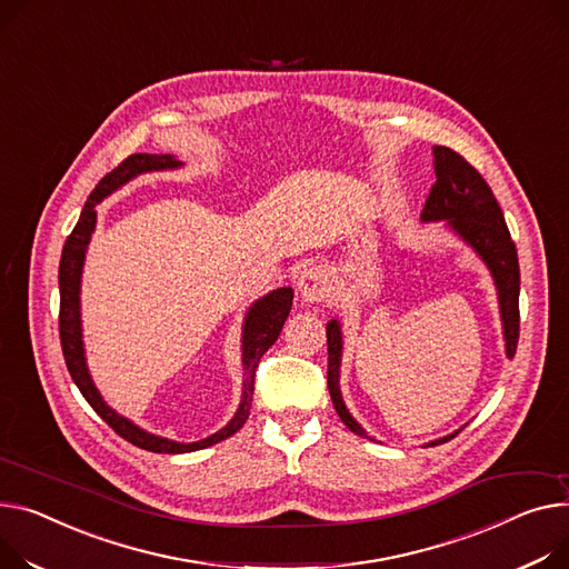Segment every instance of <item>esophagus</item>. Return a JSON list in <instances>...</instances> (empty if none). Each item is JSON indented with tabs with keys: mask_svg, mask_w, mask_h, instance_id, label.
Wrapping results in <instances>:
<instances>
[{
	"mask_svg": "<svg viewBox=\"0 0 569 569\" xmlns=\"http://www.w3.org/2000/svg\"><path fill=\"white\" fill-rule=\"evenodd\" d=\"M297 290L301 295V301L316 305V301H325L327 297H331V281L320 264H311V268L301 270L297 279Z\"/></svg>",
	"mask_w": 569,
	"mask_h": 569,
	"instance_id": "1",
	"label": "esophagus"
}]
</instances>
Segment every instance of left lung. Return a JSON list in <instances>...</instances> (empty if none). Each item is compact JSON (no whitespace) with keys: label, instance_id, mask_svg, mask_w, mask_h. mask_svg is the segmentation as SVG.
Listing matches in <instances>:
<instances>
[{"label":"left lung","instance_id":"obj_1","mask_svg":"<svg viewBox=\"0 0 569 569\" xmlns=\"http://www.w3.org/2000/svg\"><path fill=\"white\" fill-rule=\"evenodd\" d=\"M435 176L437 182L426 199L421 221H443L448 231L456 233L473 253L487 264V270L495 279L499 295V311L503 325L506 357L512 359L517 352L519 338V260L517 249L506 226L499 201L491 194L485 178L456 150L446 146H435ZM327 387L336 413L355 435L368 437V432L357 423L350 409L346 407L343 393H340V359H343V329L333 318L327 322ZM462 430V428H460ZM460 430L430 441L428 446L443 443L456 437Z\"/></svg>","mask_w":569,"mask_h":569}]
</instances>
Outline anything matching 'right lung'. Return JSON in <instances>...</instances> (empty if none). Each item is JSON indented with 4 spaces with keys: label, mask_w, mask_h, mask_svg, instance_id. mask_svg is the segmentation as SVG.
<instances>
[{
    "label": "right lung",
    "mask_w": 569,
    "mask_h": 569,
    "mask_svg": "<svg viewBox=\"0 0 569 569\" xmlns=\"http://www.w3.org/2000/svg\"><path fill=\"white\" fill-rule=\"evenodd\" d=\"M182 162L176 156H150V153H134L126 158L117 169L109 171L98 187L87 199L80 221L74 223L72 233L68 236L61 262H59V292H61V305H59V336H61V350L68 366V372L72 382L78 385L80 393L87 398V402L96 409L100 419L123 437L126 441L150 450V452H169V456H180V452H194L201 448H208L212 443H219L236 435L244 421L249 419V409L253 400V380H256V368L260 357L268 352L283 329V322L288 320V313L292 309V288H277L268 295H262L249 307L242 325V368H244V382H242V400L236 411L233 419L226 423L214 435L201 439V441H173L153 432H146L137 423H132L126 416H121L117 409H111L100 391L96 389L91 372L87 366V352H84V340H82V307H80V292H82V270H84V258L91 242V236L96 231V206L102 203L111 192H117L119 187L130 182L132 178L148 173V171H171L180 169Z\"/></svg>",
    "instance_id": "obj_1"
}]
</instances>
